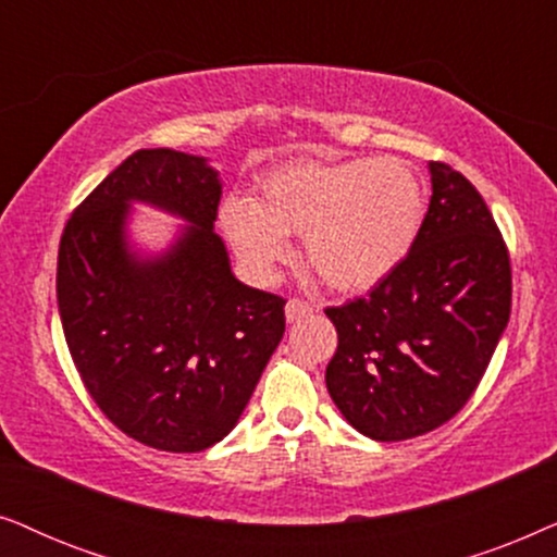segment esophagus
Returning a JSON list of instances; mask_svg holds the SVG:
<instances>
[{
    "label": "esophagus",
    "instance_id": "esophagus-1",
    "mask_svg": "<svg viewBox=\"0 0 557 557\" xmlns=\"http://www.w3.org/2000/svg\"><path fill=\"white\" fill-rule=\"evenodd\" d=\"M308 313H313V306H310V302L300 300V298H290V300H287V306H285L287 321H300V318L308 315Z\"/></svg>",
    "mask_w": 557,
    "mask_h": 557
}]
</instances>
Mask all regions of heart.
<instances>
[{"label": "heart", "instance_id": "1", "mask_svg": "<svg viewBox=\"0 0 557 557\" xmlns=\"http://www.w3.org/2000/svg\"><path fill=\"white\" fill-rule=\"evenodd\" d=\"M425 213V185L403 160H293L259 177L251 203L228 201L221 226L257 280H272L287 236L302 234V257L331 290L364 293L405 262Z\"/></svg>", "mask_w": 557, "mask_h": 557}]
</instances>
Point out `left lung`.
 <instances>
[{
	"label": "left lung",
	"instance_id": "obj_1",
	"mask_svg": "<svg viewBox=\"0 0 557 557\" xmlns=\"http://www.w3.org/2000/svg\"><path fill=\"white\" fill-rule=\"evenodd\" d=\"M433 196L418 242L367 298L325 308L338 346L325 387L369 438H418L476 392L511 308L509 251L481 193L430 162Z\"/></svg>",
	"mask_w": 557,
	"mask_h": 557
}]
</instances>
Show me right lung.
I'll list each match as a JSON object with an SVG mask.
<instances>
[{
  "label": "right lung",
  "instance_id": "add662e5",
  "mask_svg": "<svg viewBox=\"0 0 557 557\" xmlns=\"http://www.w3.org/2000/svg\"><path fill=\"white\" fill-rule=\"evenodd\" d=\"M129 200L194 226L168 256L137 260L123 242ZM219 201L203 158L137 150L78 203L58 249V310L88 395L122 433L170 454L224 438L285 333V300L232 274Z\"/></svg>",
  "mask_w": 557,
  "mask_h": 557
}]
</instances>
